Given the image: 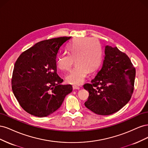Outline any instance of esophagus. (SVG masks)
Returning <instances> with one entry per match:
<instances>
[{
    "mask_svg": "<svg viewBox=\"0 0 148 148\" xmlns=\"http://www.w3.org/2000/svg\"><path fill=\"white\" fill-rule=\"evenodd\" d=\"M73 89H79L80 87L79 86H77V85H73Z\"/></svg>",
    "mask_w": 148,
    "mask_h": 148,
    "instance_id": "obj_1",
    "label": "esophagus"
}]
</instances>
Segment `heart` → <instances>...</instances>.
<instances>
[{
    "label": "heart",
    "mask_w": 148,
    "mask_h": 148,
    "mask_svg": "<svg viewBox=\"0 0 148 148\" xmlns=\"http://www.w3.org/2000/svg\"><path fill=\"white\" fill-rule=\"evenodd\" d=\"M69 53L58 57L57 66L60 70L69 71L75 59L77 65L66 77L67 83L82 84L88 72H94L99 67L102 58L99 42L94 38H79L73 39L67 46Z\"/></svg>",
    "instance_id": "heart-1"
}]
</instances>
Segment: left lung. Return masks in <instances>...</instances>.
Returning <instances> with one entry per match:
<instances>
[{"mask_svg": "<svg viewBox=\"0 0 148 148\" xmlns=\"http://www.w3.org/2000/svg\"><path fill=\"white\" fill-rule=\"evenodd\" d=\"M135 75V69L126 53L117 47L106 46L101 69L91 83L83 85L89 93L84 106L101 115L119 111L131 99Z\"/></svg>", "mask_w": 148, "mask_h": 148, "instance_id": "left-lung-1", "label": "left lung"}]
</instances>
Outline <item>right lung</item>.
Wrapping results in <instances>:
<instances>
[{
  "mask_svg": "<svg viewBox=\"0 0 148 148\" xmlns=\"http://www.w3.org/2000/svg\"><path fill=\"white\" fill-rule=\"evenodd\" d=\"M71 37L44 40L23 52L13 69L12 88L14 96L26 112L47 117L61 106L72 91L71 84L63 85L57 73L56 58L60 48Z\"/></svg>",
  "mask_w": 148,
  "mask_h": 148,
  "instance_id": "add662e5",
  "label": "right lung"
}]
</instances>
